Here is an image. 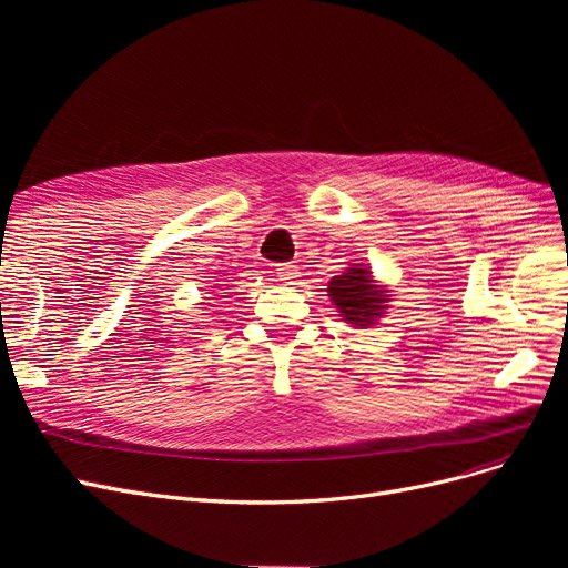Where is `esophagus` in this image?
<instances>
[{"label": "esophagus", "instance_id": "34e87169", "mask_svg": "<svg viewBox=\"0 0 568 568\" xmlns=\"http://www.w3.org/2000/svg\"><path fill=\"white\" fill-rule=\"evenodd\" d=\"M277 277H280L282 282H294V280L298 277L296 265H288V263H282V265H277Z\"/></svg>", "mask_w": 568, "mask_h": 568}]
</instances>
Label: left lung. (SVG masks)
Returning <instances> with one entry per match:
<instances>
[{
    "label": "left lung",
    "instance_id": "left-lung-1",
    "mask_svg": "<svg viewBox=\"0 0 568 568\" xmlns=\"http://www.w3.org/2000/svg\"><path fill=\"white\" fill-rule=\"evenodd\" d=\"M329 298L336 305V311L348 324L357 329H367L376 324V317H382L386 303L390 301L384 286L372 280V272L365 265H353L338 277L329 282Z\"/></svg>",
    "mask_w": 568,
    "mask_h": 568
}]
</instances>
